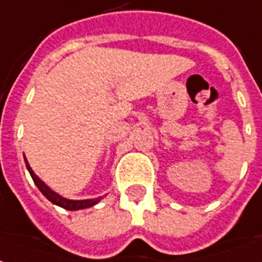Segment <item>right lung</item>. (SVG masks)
Listing matches in <instances>:
<instances>
[{
	"mask_svg": "<svg viewBox=\"0 0 262 262\" xmlns=\"http://www.w3.org/2000/svg\"><path fill=\"white\" fill-rule=\"evenodd\" d=\"M25 163H26V169L29 170L32 179H33L34 184L37 186L41 194L49 200L50 202H53L54 205H58V207L64 208V209H68V211H79V209H86V208H91L93 205H96L97 202L102 200V196H97V198H91V200H68V198H64L61 196L60 194H57L55 191H53L50 187L46 184L45 181L40 180L37 176L34 174V171L32 170L29 162L25 158Z\"/></svg>",
	"mask_w": 262,
	"mask_h": 262,
	"instance_id": "add662e5",
	"label": "right lung"
}]
</instances>
